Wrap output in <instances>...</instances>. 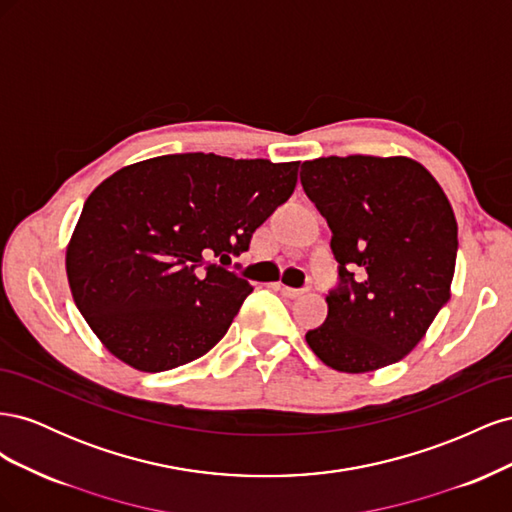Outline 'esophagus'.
<instances>
[{
    "instance_id": "obj_1",
    "label": "esophagus",
    "mask_w": 512,
    "mask_h": 512,
    "mask_svg": "<svg viewBox=\"0 0 512 512\" xmlns=\"http://www.w3.org/2000/svg\"><path fill=\"white\" fill-rule=\"evenodd\" d=\"M275 290H280L284 297H288V299H299L301 294H303V290H297V288H290V286H284V284H275Z\"/></svg>"
}]
</instances>
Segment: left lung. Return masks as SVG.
Instances as JSON below:
<instances>
[{"mask_svg":"<svg viewBox=\"0 0 512 512\" xmlns=\"http://www.w3.org/2000/svg\"><path fill=\"white\" fill-rule=\"evenodd\" d=\"M301 183L333 232L342 277L307 346L344 374L401 361L451 299L457 220L444 190L412 158L363 153L303 162Z\"/></svg>","mask_w":512,"mask_h":512,"instance_id":"8db88e82","label":"left lung"}]
</instances>
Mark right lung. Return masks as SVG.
<instances>
[{"mask_svg": "<svg viewBox=\"0 0 512 512\" xmlns=\"http://www.w3.org/2000/svg\"><path fill=\"white\" fill-rule=\"evenodd\" d=\"M299 164L175 153L106 177L66 247L72 299L102 346L156 374L218 344L252 286L205 256L245 252Z\"/></svg>", "mask_w": 512, "mask_h": 512, "instance_id": "right-lung-1", "label": "right lung"}]
</instances>
